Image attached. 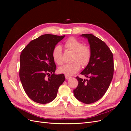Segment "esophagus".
Returning <instances> with one entry per match:
<instances>
[{"instance_id":"obj_1","label":"esophagus","mask_w":131,"mask_h":131,"mask_svg":"<svg viewBox=\"0 0 131 131\" xmlns=\"http://www.w3.org/2000/svg\"><path fill=\"white\" fill-rule=\"evenodd\" d=\"M65 78H66V79H67V80H68V79H70L72 78L68 76V75H65Z\"/></svg>"}]
</instances>
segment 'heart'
<instances>
[{
	"mask_svg": "<svg viewBox=\"0 0 131 131\" xmlns=\"http://www.w3.org/2000/svg\"><path fill=\"white\" fill-rule=\"evenodd\" d=\"M64 46L67 50L74 52L73 61L74 62L61 66L59 68L58 70L60 73L71 76L80 70V63L83 67L89 64L91 57V51L89 47L83 45L81 42L73 37H70L67 39L64 42ZM52 57L57 64H63L62 49L60 45L54 47L52 51Z\"/></svg>",
	"mask_w": 131,
	"mask_h": 131,
	"instance_id": "heart-1",
	"label": "heart"
}]
</instances>
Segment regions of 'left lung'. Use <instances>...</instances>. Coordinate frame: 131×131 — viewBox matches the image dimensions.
Wrapping results in <instances>:
<instances>
[{
  "label": "left lung",
  "instance_id": "obj_1",
  "mask_svg": "<svg viewBox=\"0 0 131 131\" xmlns=\"http://www.w3.org/2000/svg\"><path fill=\"white\" fill-rule=\"evenodd\" d=\"M81 36L88 39L91 51V59L81 72L88 79L77 77L79 84L74 90L77 100L85 104L98 101L108 89L114 74V60L112 51L106 43L91 34Z\"/></svg>",
  "mask_w": 131,
  "mask_h": 131
}]
</instances>
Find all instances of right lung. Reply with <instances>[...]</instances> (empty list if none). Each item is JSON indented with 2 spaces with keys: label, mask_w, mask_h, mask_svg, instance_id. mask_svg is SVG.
Returning a JSON list of instances; mask_svg holds the SVG:
<instances>
[{
  "label": "right lung",
  "mask_w": 131,
  "mask_h": 131,
  "mask_svg": "<svg viewBox=\"0 0 131 131\" xmlns=\"http://www.w3.org/2000/svg\"><path fill=\"white\" fill-rule=\"evenodd\" d=\"M64 37L42 35L31 40L22 51L19 78L25 92L35 102L46 104L52 102L65 80L63 74L54 73L56 66L52 57L54 47Z\"/></svg>",
  "instance_id": "right-lung-1"
}]
</instances>
